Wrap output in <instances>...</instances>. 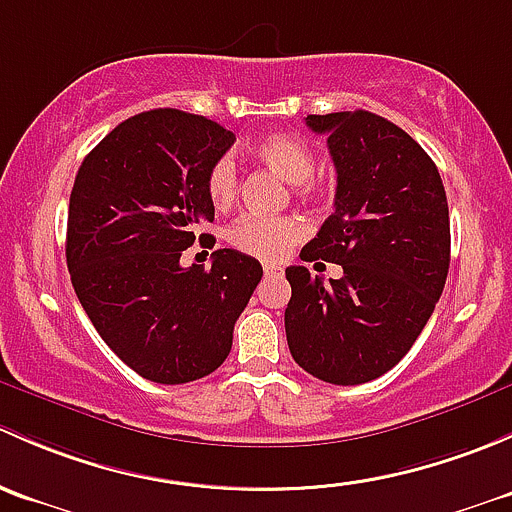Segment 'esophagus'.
<instances>
[{
    "mask_svg": "<svg viewBox=\"0 0 512 512\" xmlns=\"http://www.w3.org/2000/svg\"><path fill=\"white\" fill-rule=\"evenodd\" d=\"M263 273H266V278H281L283 266H278V263H266V266H263Z\"/></svg>",
    "mask_w": 512,
    "mask_h": 512,
    "instance_id": "esophagus-1",
    "label": "esophagus"
}]
</instances>
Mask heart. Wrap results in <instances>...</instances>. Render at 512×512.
I'll use <instances>...</instances> for the list:
<instances>
[{"label": "heart", "mask_w": 512, "mask_h": 512, "mask_svg": "<svg viewBox=\"0 0 512 512\" xmlns=\"http://www.w3.org/2000/svg\"><path fill=\"white\" fill-rule=\"evenodd\" d=\"M251 155L266 170L293 184L298 192L313 189L315 157L305 142L291 135H268L251 147ZM236 165L229 157H221L207 172V194L217 209H226L236 197ZM305 236V226L293 217H244L229 229V244L246 256L261 261H281L288 251Z\"/></svg>", "instance_id": "1"}]
</instances>
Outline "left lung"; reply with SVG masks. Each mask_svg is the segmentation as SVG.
<instances>
[{
  "mask_svg": "<svg viewBox=\"0 0 512 512\" xmlns=\"http://www.w3.org/2000/svg\"><path fill=\"white\" fill-rule=\"evenodd\" d=\"M305 125L328 135L337 189L335 212L300 258L337 263L342 278L286 268L288 347L323 382L365 384L412 350L444 291V182L412 135L370 110L308 115Z\"/></svg>",
  "mask_w": 512,
  "mask_h": 512,
  "instance_id": "8db88e82",
  "label": "left lung"
}]
</instances>
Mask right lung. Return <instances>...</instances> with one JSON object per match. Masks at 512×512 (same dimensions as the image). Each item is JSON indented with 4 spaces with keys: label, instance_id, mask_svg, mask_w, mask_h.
I'll return each mask as SVG.
<instances>
[{
    "label": "right lung",
    "instance_id": "add662e5",
    "mask_svg": "<svg viewBox=\"0 0 512 512\" xmlns=\"http://www.w3.org/2000/svg\"><path fill=\"white\" fill-rule=\"evenodd\" d=\"M234 140L204 115L157 108L110 130L78 167L66 231L73 291L105 345L150 382L217 370L263 276L234 249L214 251L207 271L179 263L207 241V172Z\"/></svg>",
    "mask_w": 512,
    "mask_h": 512
}]
</instances>
